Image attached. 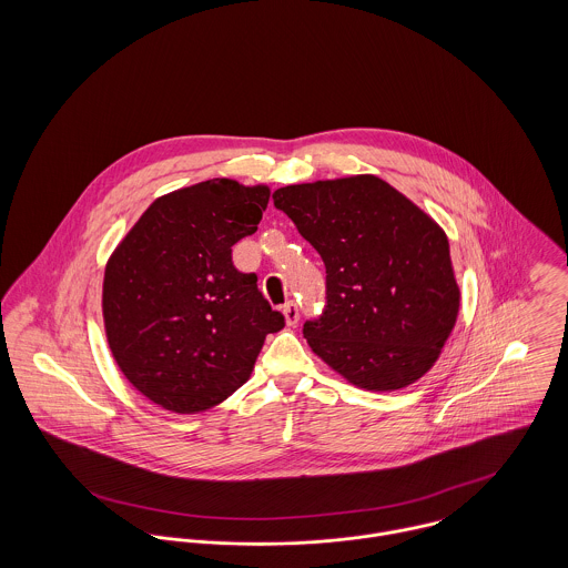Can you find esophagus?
<instances>
[{
	"instance_id": "34e87169",
	"label": "esophagus",
	"mask_w": 568,
	"mask_h": 568,
	"mask_svg": "<svg viewBox=\"0 0 568 568\" xmlns=\"http://www.w3.org/2000/svg\"><path fill=\"white\" fill-rule=\"evenodd\" d=\"M284 317H286V324L295 325L300 322V306L295 302H286L284 308H282Z\"/></svg>"
}]
</instances>
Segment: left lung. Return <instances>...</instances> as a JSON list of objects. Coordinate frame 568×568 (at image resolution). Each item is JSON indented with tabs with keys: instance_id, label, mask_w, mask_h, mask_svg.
I'll list each match as a JSON object with an SVG mask.
<instances>
[{
	"instance_id": "left-lung-1",
	"label": "left lung",
	"mask_w": 568,
	"mask_h": 568,
	"mask_svg": "<svg viewBox=\"0 0 568 568\" xmlns=\"http://www.w3.org/2000/svg\"><path fill=\"white\" fill-rule=\"evenodd\" d=\"M273 203L324 260V311L304 324L313 352L369 392L424 376L459 313L442 227L374 174L286 185Z\"/></svg>"
}]
</instances>
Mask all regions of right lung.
Listing matches in <instances>:
<instances>
[{
  "mask_svg": "<svg viewBox=\"0 0 568 568\" xmlns=\"http://www.w3.org/2000/svg\"><path fill=\"white\" fill-rule=\"evenodd\" d=\"M268 187L210 179L158 199L104 271L109 347L129 383L174 413H199L243 387L266 334L286 320L234 266Z\"/></svg>",
  "mask_w": 568,
  "mask_h": 568,
  "instance_id": "obj_1",
  "label": "right lung"
}]
</instances>
